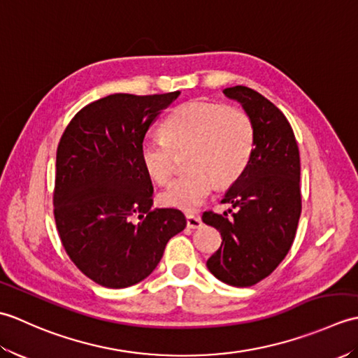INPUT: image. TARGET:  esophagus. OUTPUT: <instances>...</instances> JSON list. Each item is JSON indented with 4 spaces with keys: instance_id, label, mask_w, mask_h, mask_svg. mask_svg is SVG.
<instances>
[{
    "instance_id": "34e87169",
    "label": "esophagus",
    "mask_w": 358,
    "mask_h": 358,
    "mask_svg": "<svg viewBox=\"0 0 358 358\" xmlns=\"http://www.w3.org/2000/svg\"><path fill=\"white\" fill-rule=\"evenodd\" d=\"M186 223H187L189 229H199V227L201 226V218L196 217V215H192V214H187L186 215Z\"/></svg>"
}]
</instances>
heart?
<instances>
[{
  "label": "heart",
  "mask_w": 358,
  "mask_h": 358,
  "mask_svg": "<svg viewBox=\"0 0 358 358\" xmlns=\"http://www.w3.org/2000/svg\"><path fill=\"white\" fill-rule=\"evenodd\" d=\"M159 132L162 138L140 144V162L150 180L166 185L173 172V154L185 150L181 163L187 171L159 195L166 206L181 210L199 208L212 185H234L248 167L255 143L252 120L245 110L201 100L173 109Z\"/></svg>",
  "instance_id": "obj_1"
}]
</instances>
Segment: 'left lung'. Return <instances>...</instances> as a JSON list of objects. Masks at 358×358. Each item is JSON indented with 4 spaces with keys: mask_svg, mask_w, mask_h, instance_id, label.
<instances>
[{
    "mask_svg": "<svg viewBox=\"0 0 358 358\" xmlns=\"http://www.w3.org/2000/svg\"><path fill=\"white\" fill-rule=\"evenodd\" d=\"M223 94L252 120L255 143L249 164L226 192L223 214L201 220L222 234V246L206 266L226 285L248 287L275 271L291 249L301 214L300 154L291 124L275 104L246 86Z\"/></svg>",
    "mask_w": 358,
    "mask_h": 358,
    "instance_id": "1",
    "label": "left lung"
}]
</instances>
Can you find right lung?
Wrapping results in <instances>:
<instances>
[{"mask_svg": "<svg viewBox=\"0 0 358 358\" xmlns=\"http://www.w3.org/2000/svg\"><path fill=\"white\" fill-rule=\"evenodd\" d=\"M178 95L104 96L85 106L59 140L57 229L75 266L104 287L150 275L167 241L186 227L181 210L150 209L154 187L140 162L148 129Z\"/></svg>", "mask_w": 358, "mask_h": 358, "instance_id": "1", "label": "right lung"}]
</instances>
